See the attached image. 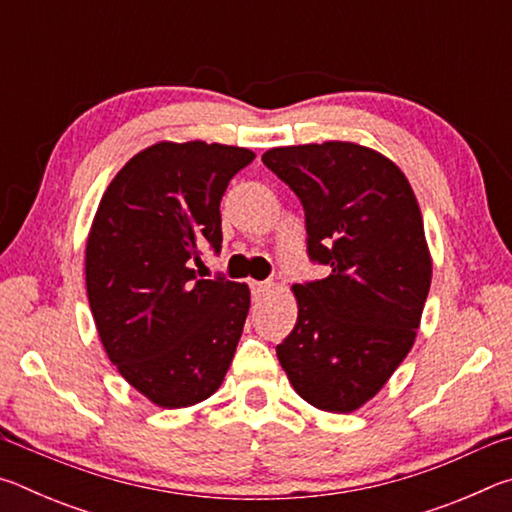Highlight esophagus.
I'll list each match as a JSON object with an SVG mask.
<instances>
[{
	"instance_id": "obj_1",
	"label": "esophagus",
	"mask_w": 512,
	"mask_h": 512,
	"mask_svg": "<svg viewBox=\"0 0 512 512\" xmlns=\"http://www.w3.org/2000/svg\"><path fill=\"white\" fill-rule=\"evenodd\" d=\"M250 289H253L255 298H262L273 289V282H253V284H250Z\"/></svg>"
}]
</instances>
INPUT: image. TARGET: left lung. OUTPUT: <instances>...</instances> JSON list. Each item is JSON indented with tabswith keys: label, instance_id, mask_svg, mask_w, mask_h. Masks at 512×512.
<instances>
[{
	"label": "left lung",
	"instance_id": "obj_1",
	"mask_svg": "<svg viewBox=\"0 0 512 512\" xmlns=\"http://www.w3.org/2000/svg\"><path fill=\"white\" fill-rule=\"evenodd\" d=\"M262 162L305 207L323 280L293 284L298 320L277 359L302 400L350 413L406 359L431 287V255L409 180L354 142L277 146Z\"/></svg>",
	"mask_w": 512,
	"mask_h": 512
}]
</instances>
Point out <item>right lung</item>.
Listing matches in <instances>:
<instances>
[{
  "label": "right lung",
  "mask_w": 512,
  "mask_h": 512,
  "mask_svg": "<svg viewBox=\"0 0 512 512\" xmlns=\"http://www.w3.org/2000/svg\"><path fill=\"white\" fill-rule=\"evenodd\" d=\"M255 160L241 146L158 142L112 178L85 246L99 339L119 375L162 409L216 393L244 332L248 284L203 280L221 250L225 187Z\"/></svg>",
  "instance_id": "1"
}]
</instances>
